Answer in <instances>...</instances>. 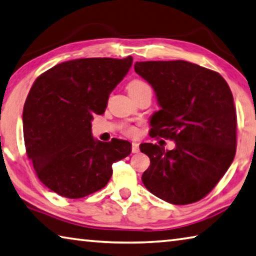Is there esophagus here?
<instances>
[{"label":"esophagus","instance_id":"1","mask_svg":"<svg viewBox=\"0 0 256 256\" xmlns=\"http://www.w3.org/2000/svg\"><path fill=\"white\" fill-rule=\"evenodd\" d=\"M132 153H138V152H140V144H138V142H132Z\"/></svg>","mask_w":256,"mask_h":256}]
</instances>
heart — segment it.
Wrapping results in <instances>:
<instances>
[{
    "label": "heart",
    "mask_w": 256,
    "mask_h": 256,
    "mask_svg": "<svg viewBox=\"0 0 256 256\" xmlns=\"http://www.w3.org/2000/svg\"><path fill=\"white\" fill-rule=\"evenodd\" d=\"M127 90L129 94H130V96H137V94H140L145 91H152V88L148 84L144 82V80H138V78L132 80V82L128 84ZM124 130L126 134H128V135H136L137 134V128L134 127V126H127Z\"/></svg>",
    "instance_id": "1"
}]
</instances>
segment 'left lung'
<instances>
[{
	"instance_id": "obj_1",
	"label": "left lung",
	"mask_w": 256,
	"mask_h": 256,
	"mask_svg": "<svg viewBox=\"0 0 256 256\" xmlns=\"http://www.w3.org/2000/svg\"><path fill=\"white\" fill-rule=\"evenodd\" d=\"M135 72L158 96L152 137L176 147L144 142L150 165L142 176L146 189L173 204L204 198L227 172L236 153L237 116L230 86L217 72L186 60L137 62Z\"/></svg>"
}]
</instances>
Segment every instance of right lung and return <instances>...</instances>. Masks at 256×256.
Segmentation results:
<instances>
[{
    "instance_id": "1",
    "label": "right lung",
    "mask_w": 256,
    "mask_h": 256,
    "mask_svg": "<svg viewBox=\"0 0 256 256\" xmlns=\"http://www.w3.org/2000/svg\"><path fill=\"white\" fill-rule=\"evenodd\" d=\"M132 65V57L80 58L60 62L36 78L24 106L28 158L48 189L70 199L106 186L112 164L132 153L114 138L94 140L91 120L104 114L108 98Z\"/></svg>"
}]
</instances>
